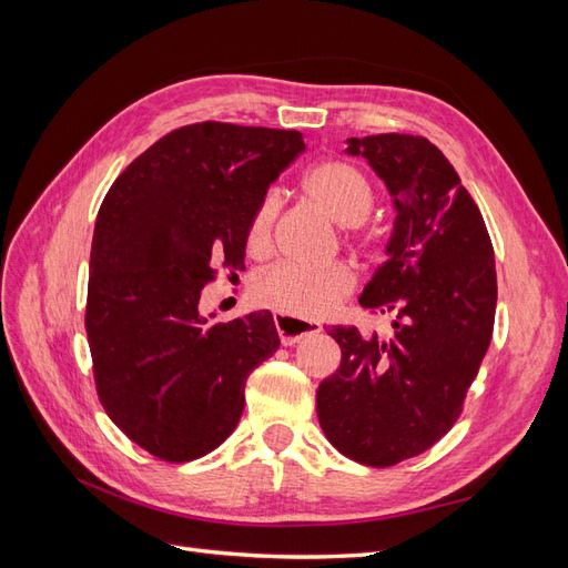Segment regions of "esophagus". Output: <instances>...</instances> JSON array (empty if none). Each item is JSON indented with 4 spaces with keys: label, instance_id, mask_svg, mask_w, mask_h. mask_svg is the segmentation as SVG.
I'll return each mask as SVG.
<instances>
[{
    "label": "esophagus",
    "instance_id": "34e87169",
    "mask_svg": "<svg viewBox=\"0 0 568 568\" xmlns=\"http://www.w3.org/2000/svg\"><path fill=\"white\" fill-rule=\"evenodd\" d=\"M274 324H277V332L284 346H294V343L303 341L305 336L320 334L322 326L315 322H305V320H294L286 315H274Z\"/></svg>",
    "mask_w": 568,
    "mask_h": 568
}]
</instances>
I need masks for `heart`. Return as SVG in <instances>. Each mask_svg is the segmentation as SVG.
I'll use <instances>...</instances> for the list:
<instances>
[{
	"instance_id": "obj_1",
	"label": "heart",
	"mask_w": 568,
	"mask_h": 568,
	"mask_svg": "<svg viewBox=\"0 0 568 568\" xmlns=\"http://www.w3.org/2000/svg\"><path fill=\"white\" fill-rule=\"evenodd\" d=\"M303 192L338 227H357L372 211V186L357 168L343 161H320L303 175ZM280 199L265 196L251 215L246 242L253 253H265L272 242V225ZM355 286V272L346 263L326 267H301L282 263L267 270L253 284V298L294 320H320Z\"/></svg>"
}]
</instances>
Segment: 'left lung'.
Masks as SVG:
<instances>
[{
    "mask_svg": "<svg viewBox=\"0 0 568 568\" xmlns=\"http://www.w3.org/2000/svg\"><path fill=\"white\" fill-rule=\"evenodd\" d=\"M346 153L369 163L395 211L386 263L359 305L400 322L388 338L329 329L341 367L317 388V417L336 450L390 467L432 448L459 417L493 336L495 255L478 205L424 136H351Z\"/></svg>",
    "mask_w": 568,
    "mask_h": 568,
    "instance_id": "obj_1",
    "label": "left lung"
}]
</instances>
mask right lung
I'll list each match as a JSON object with an SVG mask.
<instances>
[{"mask_svg":"<svg viewBox=\"0 0 568 568\" xmlns=\"http://www.w3.org/2000/svg\"><path fill=\"white\" fill-rule=\"evenodd\" d=\"M305 149L296 130L196 123L134 159L101 203L88 326L101 405L165 462L209 455L242 419L248 374L280 348L270 311L201 315L217 267L246 270V232Z\"/></svg>","mask_w":568,"mask_h":568,"instance_id":"obj_1","label":"right lung"}]
</instances>
